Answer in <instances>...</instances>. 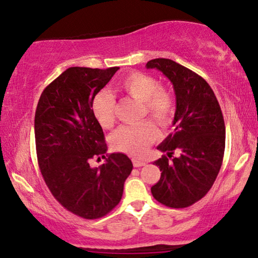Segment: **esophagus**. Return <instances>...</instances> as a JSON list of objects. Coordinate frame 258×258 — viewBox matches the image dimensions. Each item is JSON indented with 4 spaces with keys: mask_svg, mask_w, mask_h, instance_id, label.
I'll list each match as a JSON object with an SVG mask.
<instances>
[{
    "mask_svg": "<svg viewBox=\"0 0 258 258\" xmlns=\"http://www.w3.org/2000/svg\"><path fill=\"white\" fill-rule=\"evenodd\" d=\"M132 163H133V166H135V167H142V166H144V165H145V161H142V160H138V159H133Z\"/></svg>",
    "mask_w": 258,
    "mask_h": 258,
    "instance_id": "esophagus-1",
    "label": "esophagus"
}]
</instances>
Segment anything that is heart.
<instances>
[{"instance_id":"1","label":"heart","mask_w":258,"mask_h":258,"mask_svg":"<svg viewBox=\"0 0 258 258\" xmlns=\"http://www.w3.org/2000/svg\"><path fill=\"white\" fill-rule=\"evenodd\" d=\"M118 87L142 104V118L150 116L163 128L172 123L177 109L176 98L169 88L160 86L158 79L140 72H132L121 79ZM91 109L102 128L109 130L114 126L115 100L108 92H98L92 100ZM158 138L157 126L151 120H144L138 125L120 127L111 137V145L118 152L142 157Z\"/></svg>"}]
</instances>
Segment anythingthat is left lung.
Returning a JSON list of instances; mask_svg holds the SVG:
<instances>
[{
    "label": "left lung",
    "instance_id": "8db88e82",
    "mask_svg": "<svg viewBox=\"0 0 258 258\" xmlns=\"http://www.w3.org/2000/svg\"><path fill=\"white\" fill-rule=\"evenodd\" d=\"M146 67L157 68L172 82L177 101L174 133L157 147L167 156L154 161L161 174L151 192L165 207L187 208L208 194L221 170L225 150L221 106L201 75L173 60L153 59ZM174 152L181 156L169 162Z\"/></svg>",
    "mask_w": 258,
    "mask_h": 258
}]
</instances>
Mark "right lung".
Masks as SVG:
<instances>
[{"mask_svg": "<svg viewBox=\"0 0 258 258\" xmlns=\"http://www.w3.org/2000/svg\"><path fill=\"white\" fill-rule=\"evenodd\" d=\"M119 67H71L51 81L37 102L35 144L44 183L66 210L79 217H104L119 204L133 169L123 153L106 154L101 126L92 114L93 97ZM102 156L105 164L89 166Z\"/></svg>", "mask_w": 258, "mask_h": 258, "instance_id": "1", "label": "right lung"}]
</instances>
